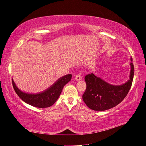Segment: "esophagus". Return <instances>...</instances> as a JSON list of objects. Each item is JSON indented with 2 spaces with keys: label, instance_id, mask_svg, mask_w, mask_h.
Returning a JSON list of instances; mask_svg holds the SVG:
<instances>
[{
  "label": "esophagus",
  "instance_id": "obj_1",
  "mask_svg": "<svg viewBox=\"0 0 146 146\" xmlns=\"http://www.w3.org/2000/svg\"><path fill=\"white\" fill-rule=\"evenodd\" d=\"M81 79H82V76H81V75H80V74H77L76 76V77H75V80H76V81H79V80H80Z\"/></svg>",
  "mask_w": 146,
  "mask_h": 146
}]
</instances>
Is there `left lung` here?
Segmentation results:
<instances>
[{
	"label": "left lung",
	"instance_id": "obj_1",
	"mask_svg": "<svg viewBox=\"0 0 146 146\" xmlns=\"http://www.w3.org/2000/svg\"><path fill=\"white\" fill-rule=\"evenodd\" d=\"M132 62V58H130ZM129 79L120 85H113L91 73L86 76V89L83 100L87 106L94 111H104L111 109L121 103L128 94L134 76V65L130 63Z\"/></svg>",
	"mask_w": 146,
	"mask_h": 146
}]
</instances>
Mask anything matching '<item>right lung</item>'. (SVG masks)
<instances>
[{"instance_id":"obj_1","label":"right lung","mask_w":146,"mask_h":146,"mask_svg":"<svg viewBox=\"0 0 146 146\" xmlns=\"http://www.w3.org/2000/svg\"><path fill=\"white\" fill-rule=\"evenodd\" d=\"M72 74L60 77L56 82L45 90L38 93H29L19 89L12 79L14 90L23 102L38 108H46L52 106L59 98L63 87L71 80Z\"/></svg>"}]
</instances>
